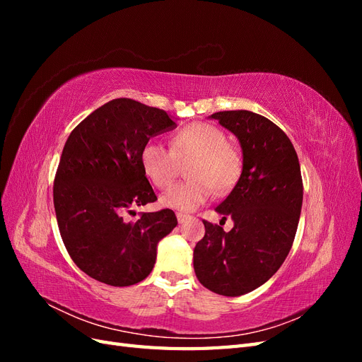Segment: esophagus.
Segmentation results:
<instances>
[{"instance_id":"34e87169","label":"esophagus","mask_w":362,"mask_h":362,"mask_svg":"<svg viewBox=\"0 0 362 362\" xmlns=\"http://www.w3.org/2000/svg\"><path fill=\"white\" fill-rule=\"evenodd\" d=\"M177 218H178V222H180V223H184V222L187 221V218H189V216H187V214H184V213H177Z\"/></svg>"}]
</instances>
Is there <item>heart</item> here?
<instances>
[{
  "mask_svg": "<svg viewBox=\"0 0 362 362\" xmlns=\"http://www.w3.org/2000/svg\"><path fill=\"white\" fill-rule=\"evenodd\" d=\"M189 161L185 175L190 180L163 194L161 205L178 211H194L210 199L211 193L225 194L242 173V156L222 128L206 122H192L170 139V149L158 141H148L140 151V163L157 189H168L178 177L180 163Z\"/></svg>",
  "mask_w": 362,
  "mask_h": 362,
  "instance_id": "b5f03b06",
  "label": "heart"
}]
</instances>
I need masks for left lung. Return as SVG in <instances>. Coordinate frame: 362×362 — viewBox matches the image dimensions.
I'll return each instance as SVG.
<instances>
[{
    "mask_svg": "<svg viewBox=\"0 0 362 362\" xmlns=\"http://www.w3.org/2000/svg\"><path fill=\"white\" fill-rule=\"evenodd\" d=\"M218 124L237 136L243 170L233 192L216 206L234 228L204 221L205 235L193 250L202 286L222 296H242L269 281L293 246L300 217L303 184L298 154L284 131L247 110L217 112Z\"/></svg>",
    "mask_w": 362,
    "mask_h": 362,
    "instance_id": "obj_1",
    "label": "left lung"
}]
</instances>
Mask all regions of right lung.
Segmentation results:
<instances>
[{"label":"right lung","mask_w":362,"mask_h":362,"mask_svg":"<svg viewBox=\"0 0 362 362\" xmlns=\"http://www.w3.org/2000/svg\"><path fill=\"white\" fill-rule=\"evenodd\" d=\"M175 127L164 110L117 98L72 129L54 178V208L68 254L86 275L128 287L154 267L157 243L177 226V216L166 208L128 222L125 214L157 201L140 151Z\"/></svg>","instance_id":"add662e5"}]
</instances>
